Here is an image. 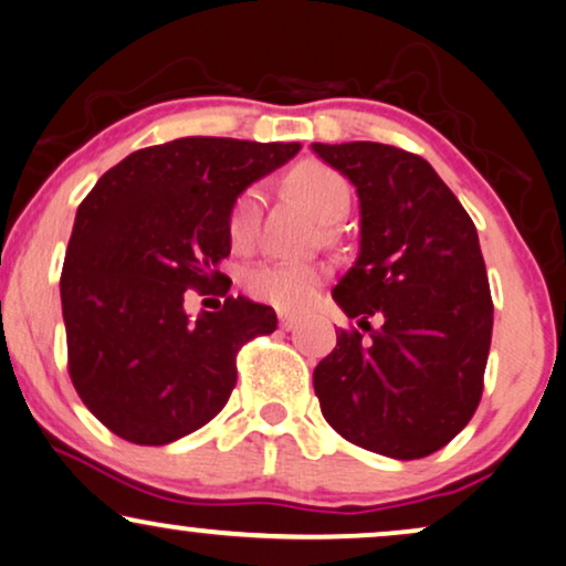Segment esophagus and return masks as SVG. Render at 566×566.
<instances>
[{
	"instance_id": "34e87169",
	"label": "esophagus",
	"mask_w": 566,
	"mask_h": 566,
	"mask_svg": "<svg viewBox=\"0 0 566 566\" xmlns=\"http://www.w3.org/2000/svg\"><path fill=\"white\" fill-rule=\"evenodd\" d=\"M297 324H300V318L295 316V313H287V311L279 313V326H282L284 332H290V328H295Z\"/></svg>"
}]
</instances>
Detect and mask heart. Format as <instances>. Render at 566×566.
<instances>
[{"instance_id":"obj_1","label":"heart","mask_w":566,"mask_h":566,"mask_svg":"<svg viewBox=\"0 0 566 566\" xmlns=\"http://www.w3.org/2000/svg\"><path fill=\"white\" fill-rule=\"evenodd\" d=\"M290 190L311 206L313 213L326 224L339 221L349 209V188L345 177L321 164H305L290 175ZM263 211L261 188L240 192L230 211V238L234 245L245 248L255 240ZM326 271L318 263L305 261H266L248 271L245 284L250 295L284 311H295L316 297Z\"/></svg>"}]
</instances>
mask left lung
Masks as SVG:
<instances>
[{"mask_svg":"<svg viewBox=\"0 0 566 566\" xmlns=\"http://www.w3.org/2000/svg\"><path fill=\"white\" fill-rule=\"evenodd\" d=\"M313 151L360 200V253L332 295L370 332H336L313 370L321 412L368 452L420 460L470 423L483 395L493 303L475 224L420 156L370 140Z\"/></svg>","mask_w":566,"mask_h":566,"instance_id":"left-lung-1","label":"left lung"}]
</instances>
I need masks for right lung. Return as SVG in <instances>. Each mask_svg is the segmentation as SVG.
Masks as SVG:
<instances>
[{"mask_svg": "<svg viewBox=\"0 0 566 566\" xmlns=\"http://www.w3.org/2000/svg\"><path fill=\"white\" fill-rule=\"evenodd\" d=\"M300 143L177 138L112 167L77 206L60 279L67 366L83 405L119 439L161 447L217 418L238 349L274 307L230 295V211ZM188 289L226 305L190 319Z\"/></svg>", "mask_w": 566, "mask_h": 566, "instance_id": "add662e5", "label": "right lung"}]
</instances>
